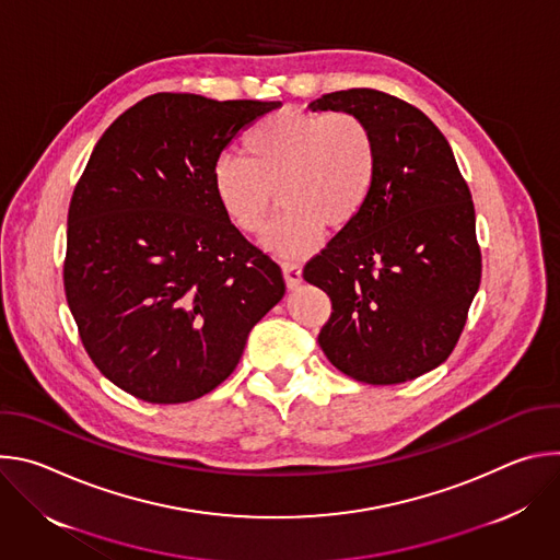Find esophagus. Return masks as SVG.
Listing matches in <instances>:
<instances>
[{
    "label": "esophagus",
    "instance_id": "1",
    "mask_svg": "<svg viewBox=\"0 0 560 560\" xmlns=\"http://www.w3.org/2000/svg\"><path fill=\"white\" fill-rule=\"evenodd\" d=\"M281 268H283V277H285V283H288V288H296L299 283H301V266L296 264V261H290V259H285L283 264H281Z\"/></svg>",
    "mask_w": 560,
    "mask_h": 560
}]
</instances>
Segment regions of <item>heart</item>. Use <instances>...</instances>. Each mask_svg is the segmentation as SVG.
I'll list each match as a JSON object with an SVG mask.
<instances>
[{
	"instance_id": "obj_1",
	"label": "heart",
	"mask_w": 560,
	"mask_h": 560,
	"mask_svg": "<svg viewBox=\"0 0 560 560\" xmlns=\"http://www.w3.org/2000/svg\"><path fill=\"white\" fill-rule=\"evenodd\" d=\"M244 154H221L212 164V192L225 219L248 236L266 230L275 190L283 203L266 234L277 255H305L326 225L348 228L365 208L376 177V143L354 113L281 110L255 121Z\"/></svg>"
}]
</instances>
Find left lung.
I'll return each instance as SVG.
<instances>
[{
    "label": "left lung",
    "instance_id": "1",
    "mask_svg": "<svg viewBox=\"0 0 560 560\" xmlns=\"http://www.w3.org/2000/svg\"><path fill=\"white\" fill-rule=\"evenodd\" d=\"M310 108L359 115L376 143L363 212L303 268L332 301L318 346L357 381H412L452 354L481 283L469 188L447 139L417 106L350 89Z\"/></svg>",
    "mask_w": 560,
    "mask_h": 560
}]
</instances>
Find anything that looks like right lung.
Wrapping results in <instances>:
<instances>
[{
  "instance_id": "obj_1",
  "label": "right lung",
  "mask_w": 560,
  "mask_h": 560,
  "mask_svg": "<svg viewBox=\"0 0 560 560\" xmlns=\"http://www.w3.org/2000/svg\"><path fill=\"white\" fill-rule=\"evenodd\" d=\"M279 106L150 95L110 124L72 190L66 301L97 370L141 401L212 392L285 292L210 182L234 135Z\"/></svg>"
}]
</instances>
